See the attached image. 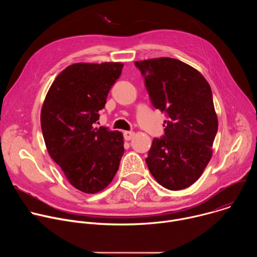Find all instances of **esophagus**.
<instances>
[{
  "label": "esophagus",
  "instance_id": "esophagus-1",
  "mask_svg": "<svg viewBox=\"0 0 257 257\" xmlns=\"http://www.w3.org/2000/svg\"><path fill=\"white\" fill-rule=\"evenodd\" d=\"M135 136V133L133 131H125L124 132V138L126 140H131Z\"/></svg>",
  "mask_w": 257,
  "mask_h": 257
}]
</instances>
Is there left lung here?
<instances>
[{
  "label": "left lung",
  "mask_w": 257,
  "mask_h": 257,
  "mask_svg": "<svg viewBox=\"0 0 257 257\" xmlns=\"http://www.w3.org/2000/svg\"><path fill=\"white\" fill-rule=\"evenodd\" d=\"M156 108L167 114L165 135L153 140L150 172L169 190L195 183L211 159L217 117L208 82L193 67L172 58L135 62Z\"/></svg>",
  "instance_id": "obj_1"
}]
</instances>
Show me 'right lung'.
Masks as SVG:
<instances>
[{
  "label": "right lung",
  "mask_w": 257,
  "mask_h": 257,
  "mask_svg": "<svg viewBox=\"0 0 257 257\" xmlns=\"http://www.w3.org/2000/svg\"><path fill=\"white\" fill-rule=\"evenodd\" d=\"M123 66L114 62L68 66L51 85L42 107L47 150L70 184L84 193L103 190L124 155L121 132L93 127Z\"/></svg>",
  "instance_id": "1"
}]
</instances>
